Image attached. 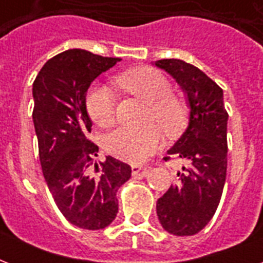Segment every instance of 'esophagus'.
Instances as JSON below:
<instances>
[{
	"instance_id": "34e87169",
	"label": "esophagus",
	"mask_w": 263,
	"mask_h": 263,
	"mask_svg": "<svg viewBox=\"0 0 263 263\" xmlns=\"http://www.w3.org/2000/svg\"><path fill=\"white\" fill-rule=\"evenodd\" d=\"M131 169H132V175H134V176L139 175L140 172L143 173V175H146V173L148 172V168H143L142 165H138V164H136V165H132Z\"/></svg>"
}]
</instances>
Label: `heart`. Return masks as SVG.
<instances>
[{
    "label": "heart",
    "mask_w": 263,
    "mask_h": 263,
    "mask_svg": "<svg viewBox=\"0 0 263 263\" xmlns=\"http://www.w3.org/2000/svg\"><path fill=\"white\" fill-rule=\"evenodd\" d=\"M115 86L124 94L147 103L140 128L120 127L105 136L107 153L128 162H143L153 156L162 142V129L168 138H177L187 128L190 109L179 95L172 94V84L161 72L152 68H135L117 76ZM86 106L90 119L98 127H109L116 120V98L110 88L95 86L88 91Z\"/></svg>",
    "instance_id": "obj_1"
}]
</instances>
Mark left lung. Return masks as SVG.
<instances>
[{
	"label": "left lung",
	"instance_id": "8db88e82",
	"mask_svg": "<svg viewBox=\"0 0 263 263\" xmlns=\"http://www.w3.org/2000/svg\"><path fill=\"white\" fill-rule=\"evenodd\" d=\"M156 67L176 79L190 106L187 129L168 150L184 166L176 183L157 200V216L166 232L191 236L212 220L224 190L228 162L224 92L199 68L181 60H158Z\"/></svg>",
	"mask_w": 263,
	"mask_h": 263
}]
</instances>
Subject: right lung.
<instances>
[{
    "label": "right lung",
    "mask_w": 263,
    "mask_h": 263,
    "mask_svg": "<svg viewBox=\"0 0 263 263\" xmlns=\"http://www.w3.org/2000/svg\"><path fill=\"white\" fill-rule=\"evenodd\" d=\"M119 61L71 49L49 60L32 84V120L49 191L71 224L90 231L115 220L116 192L131 177V166L113 157L97 162L98 146L88 139L87 90Z\"/></svg>",
    "instance_id": "1"
}]
</instances>
